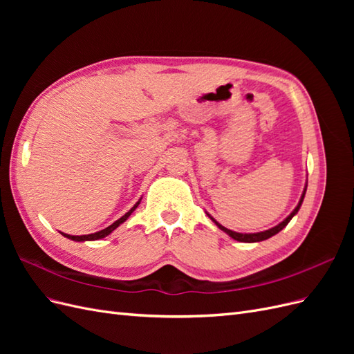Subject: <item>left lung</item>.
Returning <instances> with one entry per match:
<instances>
[{"instance_id":"obj_1","label":"left lung","mask_w":354,"mask_h":354,"mask_svg":"<svg viewBox=\"0 0 354 354\" xmlns=\"http://www.w3.org/2000/svg\"><path fill=\"white\" fill-rule=\"evenodd\" d=\"M304 195H306V189H304V192H303V195H301V199H299V202H298V205L295 207V209L289 214V216L282 221V223H279L277 224V226H274V227H272V229H269V230H264V232H260V233H238V232H233V230H229V229H226L224 226H221V224L218 223V221H216L214 220L209 214H208V217L217 224V227L218 229H221L223 232H226L230 238H233L234 241H239V242H261V241H266V239H269V238H272L273 234H276V233H279L286 224L291 221V218L295 216V214L298 212V209H299V207H301V203H303V199H304Z\"/></svg>"}]
</instances>
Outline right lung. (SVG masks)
Returning a JSON list of instances; mask_svg holds the SVG:
<instances>
[{
	"label": "right lung",
	"mask_w": 354,
	"mask_h": 354,
	"mask_svg": "<svg viewBox=\"0 0 354 354\" xmlns=\"http://www.w3.org/2000/svg\"><path fill=\"white\" fill-rule=\"evenodd\" d=\"M138 203H140V201L138 202H136V205L128 211L125 216H122L120 220H116L115 223H112L109 227H106V229H103V230H100V232H95V233H91V234H81V236H72V234H66V233H62L63 236L65 238H68V239H71V241H77V242H84V241H97V239H102V238H104V236H108V234H111L118 226H120V224H122L128 217L131 216V212L138 207Z\"/></svg>",
	"instance_id": "right-lung-1"
}]
</instances>
